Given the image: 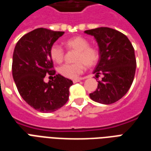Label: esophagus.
Wrapping results in <instances>:
<instances>
[{
  "label": "esophagus",
  "instance_id": "obj_1",
  "mask_svg": "<svg viewBox=\"0 0 151 151\" xmlns=\"http://www.w3.org/2000/svg\"><path fill=\"white\" fill-rule=\"evenodd\" d=\"M80 81H81V79H73V83H76V82H80Z\"/></svg>",
  "mask_w": 151,
  "mask_h": 151
}]
</instances>
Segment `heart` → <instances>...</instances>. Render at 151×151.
<instances>
[{"label": "heart", "mask_w": 151, "mask_h": 151, "mask_svg": "<svg viewBox=\"0 0 151 151\" xmlns=\"http://www.w3.org/2000/svg\"><path fill=\"white\" fill-rule=\"evenodd\" d=\"M64 45L68 50L76 51L73 64H65L59 68L60 74L66 78L76 79L84 71L85 65L95 66L99 59V52L95 47L90 46L89 41L82 36L69 38L64 42ZM50 57L53 61L60 64L63 61L65 52L62 47L54 44L50 48Z\"/></svg>", "instance_id": "heart-1"}]
</instances>
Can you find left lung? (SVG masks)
<instances>
[{
  "mask_svg": "<svg viewBox=\"0 0 151 151\" xmlns=\"http://www.w3.org/2000/svg\"><path fill=\"white\" fill-rule=\"evenodd\" d=\"M93 35L99 48V60L94 73L103 75L98 87L90 94L92 100L111 104L123 97L133 83L136 58L132 43L125 35L109 27L85 31Z\"/></svg>",
  "mask_w": 151,
  "mask_h": 151,
  "instance_id": "1",
  "label": "left lung"
}]
</instances>
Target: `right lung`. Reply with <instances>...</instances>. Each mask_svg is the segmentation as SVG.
<instances>
[{"instance_id": "obj_1", "label": "right lung", "mask_w": 151, "mask_h": 151, "mask_svg": "<svg viewBox=\"0 0 151 151\" xmlns=\"http://www.w3.org/2000/svg\"><path fill=\"white\" fill-rule=\"evenodd\" d=\"M65 32L38 28L23 35L15 46L12 73L22 98L41 112H52L65 104L73 82L60 74L47 83V74L55 75L50 48Z\"/></svg>"}]
</instances>
